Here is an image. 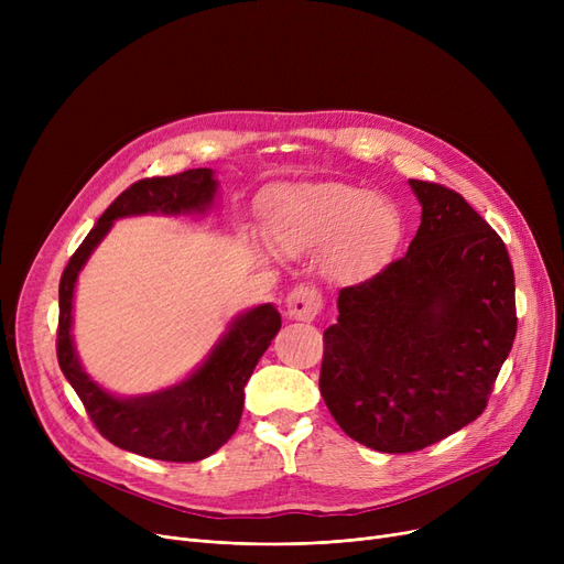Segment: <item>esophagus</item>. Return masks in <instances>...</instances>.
<instances>
[{
  "instance_id": "1",
  "label": "esophagus",
  "mask_w": 564,
  "mask_h": 564,
  "mask_svg": "<svg viewBox=\"0 0 564 564\" xmlns=\"http://www.w3.org/2000/svg\"><path fill=\"white\" fill-rule=\"evenodd\" d=\"M285 308L292 319L311 322L322 311V294L313 285H297L294 290H290L288 300H285Z\"/></svg>"
}]
</instances>
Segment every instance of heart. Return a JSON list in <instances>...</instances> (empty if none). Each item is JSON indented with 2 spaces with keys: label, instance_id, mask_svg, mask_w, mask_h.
<instances>
[{
  "label": "heart",
  "instance_id": "1",
  "mask_svg": "<svg viewBox=\"0 0 564 564\" xmlns=\"http://www.w3.org/2000/svg\"><path fill=\"white\" fill-rule=\"evenodd\" d=\"M274 235L290 253L327 251L340 279L366 274L398 235V215L372 192L340 183L304 185L276 196Z\"/></svg>",
  "mask_w": 564,
  "mask_h": 564
}]
</instances>
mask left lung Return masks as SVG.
<instances>
[{"mask_svg": "<svg viewBox=\"0 0 564 564\" xmlns=\"http://www.w3.org/2000/svg\"><path fill=\"white\" fill-rule=\"evenodd\" d=\"M423 217L406 256L338 294L319 393L340 430L416 453L476 421L517 336L500 235L451 187L409 181Z\"/></svg>", "mask_w": 564, "mask_h": 564, "instance_id": "obj_1", "label": "left lung"}]
</instances>
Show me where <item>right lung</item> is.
<instances>
[{
	"instance_id": "add662e5",
	"label": "right lung",
	"mask_w": 564,
	"mask_h": 564,
	"mask_svg": "<svg viewBox=\"0 0 564 564\" xmlns=\"http://www.w3.org/2000/svg\"><path fill=\"white\" fill-rule=\"evenodd\" d=\"M217 183L210 169H189L175 175L143 177L118 194L98 224L70 256L58 281V368L79 395L88 419L113 446L162 462H198L219 451L242 419L245 383L281 329L274 306H258L232 322L215 351L189 379L173 389L121 400L105 393L82 370L73 340V290L86 258L111 228L113 219L145 213L181 215L203 210Z\"/></svg>"
}]
</instances>
